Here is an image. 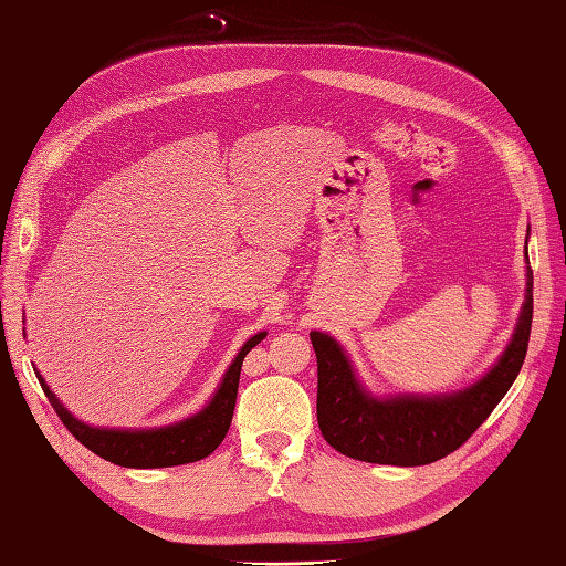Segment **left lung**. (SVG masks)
Returning a JSON list of instances; mask_svg holds the SVG:
<instances>
[{
    "label": "left lung",
    "mask_w": 566,
    "mask_h": 566,
    "mask_svg": "<svg viewBox=\"0 0 566 566\" xmlns=\"http://www.w3.org/2000/svg\"><path fill=\"white\" fill-rule=\"evenodd\" d=\"M533 271L511 342L480 380L448 395L375 397L356 378L334 336L310 332L317 354V421L324 441L342 455L375 464L417 468L458 450L494 411L518 378L531 342Z\"/></svg>",
    "instance_id": "1"
}]
</instances>
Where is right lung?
Returning a JSON list of instances; mask_svg holds the SVG:
<instances>
[{
	"label": "right lung",
	"instance_id": "add662e5",
	"mask_svg": "<svg viewBox=\"0 0 566 566\" xmlns=\"http://www.w3.org/2000/svg\"><path fill=\"white\" fill-rule=\"evenodd\" d=\"M263 336H266V332L254 334L240 348V354L230 363L228 373L222 375V382L216 389V395L210 397L203 409L184 421L159 426V429H96V426L74 419L72 413L60 405L53 389L45 385V378L38 373V368L33 370L62 423H65L67 431L77 438L82 446L90 448L92 453L113 464H120V468H174V464H186L208 458L212 450L222 443V438L228 436L244 356L259 342H263Z\"/></svg>",
	"mask_w": 566,
	"mask_h": 566
}]
</instances>
